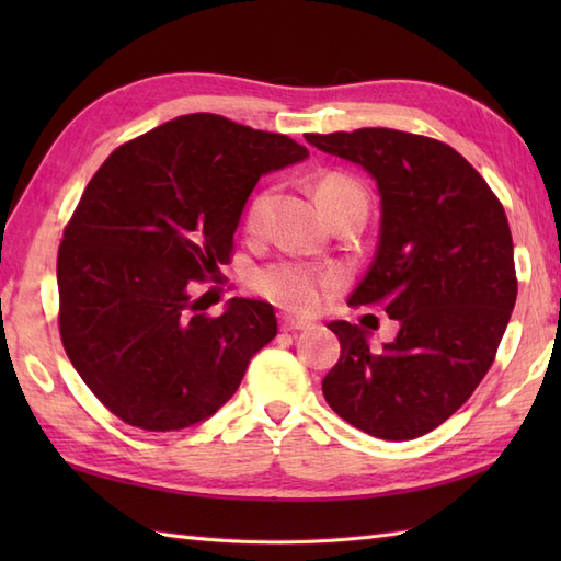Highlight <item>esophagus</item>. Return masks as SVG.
<instances>
[{
  "label": "esophagus",
  "mask_w": 561,
  "mask_h": 561,
  "mask_svg": "<svg viewBox=\"0 0 561 561\" xmlns=\"http://www.w3.org/2000/svg\"><path fill=\"white\" fill-rule=\"evenodd\" d=\"M308 328H311V323H306V320L291 318V316L279 318V330H284V332H296V330H308Z\"/></svg>",
  "instance_id": "obj_1"
}]
</instances>
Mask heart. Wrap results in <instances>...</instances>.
<instances>
[{"mask_svg": "<svg viewBox=\"0 0 561 561\" xmlns=\"http://www.w3.org/2000/svg\"><path fill=\"white\" fill-rule=\"evenodd\" d=\"M316 195L320 207L328 211L330 207L340 205L344 199H359L366 205V195L362 185L352 181L350 175L344 173H325L320 175L316 185ZM272 193L270 190H262L255 199L250 202L248 214H245V226L248 231H257L262 219H265V211L270 205ZM337 282V272L330 267H313L306 265L299 260H277L270 262V265L260 267L253 274V289L265 296L267 301L274 306L287 308L294 313H311L320 306L323 299V291Z\"/></svg>", "mask_w": 561, "mask_h": 561, "instance_id": "heart-1", "label": "heart"}]
</instances>
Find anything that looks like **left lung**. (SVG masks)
<instances>
[{
	"label": "left lung",
	"mask_w": 561,
	"mask_h": 561,
	"mask_svg": "<svg viewBox=\"0 0 561 561\" xmlns=\"http://www.w3.org/2000/svg\"><path fill=\"white\" fill-rule=\"evenodd\" d=\"M306 139L376 178V257L347 304L383 308L400 323L378 352L364 328L330 323L342 356L323 378V396L344 422L376 438L428 434L490 371L516 306L506 211L484 178L438 139L388 127Z\"/></svg>",
	"instance_id": "8db88e82"
}]
</instances>
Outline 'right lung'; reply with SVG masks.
Masks as SVG:
<instances>
[{
    "label": "right lung",
    "instance_id": "add662e5",
    "mask_svg": "<svg viewBox=\"0 0 561 561\" xmlns=\"http://www.w3.org/2000/svg\"><path fill=\"white\" fill-rule=\"evenodd\" d=\"M287 135L214 113L181 115L117 147L93 173L57 250L59 337L103 408L145 432H178L229 400L274 308L193 299L233 255L262 173L304 161Z\"/></svg>",
    "mask_w": 561,
    "mask_h": 561
}]
</instances>
